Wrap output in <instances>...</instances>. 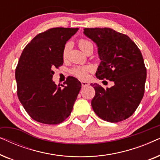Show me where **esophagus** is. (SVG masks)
I'll return each instance as SVG.
<instances>
[{"label":"esophagus","instance_id":"esophagus-1","mask_svg":"<svg viewBox=\"0 0 160 160\" xmlns=\"http://www.w3.org/2000/svg\"><path fill=\"white\" fill-rule=\"evenodd\" d=\"M89 85V82H82V86L83 87H88Z\"/></svg>","mask_w":160,"mask_h":160}]
</instances>
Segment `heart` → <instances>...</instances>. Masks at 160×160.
I'll use <instances>...</instances> for the list:
<instances>
[{"label":"heart","instance_id":"b5f03b06","mask_svg":"<svg viewBox=\"0 0 160 160\" xmlns=\"http://www.w3.org/2000/svg\"><path fill=\"white\" fill-rule=\"evenodd\" d=\"M89 44H92L91 42L85 39H79L78 41V45L81 49L84 50V48ZM68 54V45H65L64 49L62 50V58L66 59ZM92 71V68L90 66H77L73 68L71 70V73L76 77L80 79H87L89 76V73Z\"/></svg>","mask_w":160,"mask_h":160}]
</instances>
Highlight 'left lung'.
<instances>
[{
	"label": "left lung",
	"instance_id": "obj_1",
	"mask_svg": "<svg viewBox=\"0 0 160 160\" xmlns=\"http://www.w3.org/2000/svg\"><path fill=\"white\" fill-rule=\"evenodd\" d=\"M84 33L98 48L101 62L96 77L114 82L106 89L91 84L95 90L92 107L105 121L125 120L133 114L144 95L146 68L141 52L127 35L111 28H84Z\"/></svg>",
	"mask_w": 160,
	"mask_h": 160
}]
</instances>
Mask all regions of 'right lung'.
I'll return each instance as SVG.
<instances>
[{
  "mask_svg": "<svg viewBox=\"0 0 160 160\" xmlns=\"http://www.w3.org/2000/svg\"><path fill=\"white\" fill-rule=\"evenodd\" d=\"M78 28H54L41 32L23 49L15 71L17 96L32 119L58 124L69 117L82 84L68 76L64 85L52 81L63 64L62 50Z\"/></svg>",
  "mask_w": 160,
  "mask_h": 160,
  "instance_id": "obj_1",
  "label": "right lung"
}]
</instances>
